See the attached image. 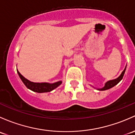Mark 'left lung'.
Returning <instances> with one entry per match:
<instances>
[{
	"label": "left lung",
	"mask_w": 135,
	"mask_h": 135,
	"mask_svg": "<svg viewBox=\"0 0 135 135\" xmlns=\"http://www.w3.org/2000/svg\"><path fill=\"white\" fill-rule=\"evenodd\" d=\"M126 68H125L124 70H123V72H122V74H120V76H119L118 78H117L115 79H113V80H110V81H107L105 83V86H103V88H102V89H99L98 90H108V89H110V88L113 87V86H115L116 85H117L118 83L119 82H120V81L122 79L123 76H124V75L125 71H126Z\"/></svg>",
	"instance_id": "left-lung-1"
}]
</instances>
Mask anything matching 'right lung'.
Masks as SVG:
<instances>
[{
    "label": "right lung",
    "mask_w": 135,
    "mask_h": 135,
    "mask_svg": "<svg viewBox=\"0 0 135 135\" xmlns=\"http://www.w3.org/2000/svg\"><path fill=\"white\" fill-rule=\"evenodd\" d=\"M17 73L19 74L20 78L28 89L38 93H49V92L52 91L54 89L57 87L58 86L60 85L62 83L61 81L56 82L54 83H52V84L49 83H34V82L30 81L25 78L21 74V73L18 70Z\"/></svg>",
    "instance_id": "right-lung-1"
}]
</instances>
